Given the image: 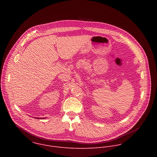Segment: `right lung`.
Segmentation results:
<instances>
[{
    "mask_svg": "<svg viewBox=\"0 0 157 157\" xmlns=\"http://www.w3.org/2000/svg\"><path fill=\"white\" fill-rule=\"evenodd\" d=\"M36 118H37H37H38V119H39V118H37V117H36ZM43 119H44V118H43Z\"/></svg>",
    "mask_w": 157,
    "mask_h": 157,
    "instance_id": "right-lung-1",
    "label": "right lung"
}]
</instances>
